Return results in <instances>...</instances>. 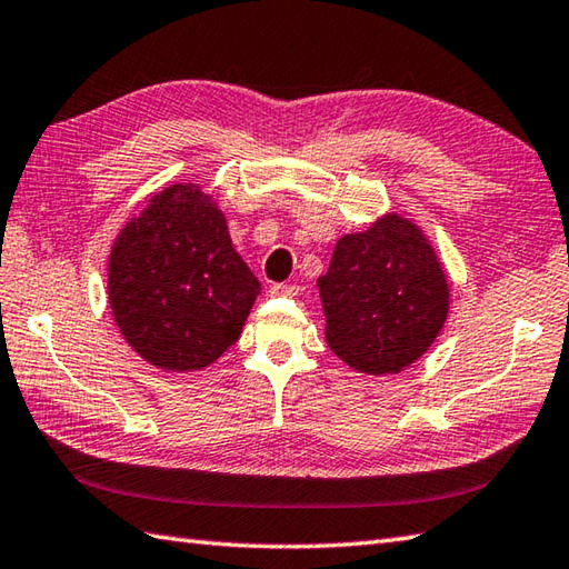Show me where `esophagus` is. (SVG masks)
<instances>
[{
    "label": "esophagus",
    "mask_w": 569,
    "mask_h": 569,
    "mask_svg": "<svg viewBox=\"0 0 569 569\" xmlns=\"http://www.w3.org/2000/svg\"><path fill=\"white\" fill-rule=\"evenodd\" d=\"M270 295H272V297H297V295H299V287H297V284H284V282H280V284H272V287H270Z\"/></svg>",
    "instance_id": "obj_1"
}]
</instances>
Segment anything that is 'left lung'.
Instances as JSON below:
<instances>
[{
	"label": "left lung",
	"instance_id": "8db88e82",
	"mask_svg": "<svg viewBox=\"0 0 569 569\" xmlns=\"http://www.w3.org/2000/svg\"><path fill=\"white\" fill-rule=\"evenodd\" d=\"M317 284L328 348L365 375L407 370L448 319L450 284L436 248L397 211L340 236Z\"/></svg>",
	"mask_w": 569,
	"mask_h": 569
}]
</instances>
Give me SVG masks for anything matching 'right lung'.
<instances>
[{
  "instance_id": "add662e5",
  "label": "right lung",
  "mask_w": 569,
  "mask_h": 569,
  "mask_svg": "<svg viewBox=\"0 0 569 569\" xmlns=\"http://www.w3.org/2000/svg\"><path fill=\"white\" fill-rule=\"evenodd\" d=\"M109 307L126 343L168 372L219 360L260 295L223 211L194 182L156 192L109 252Z\"/></svg>"
}]
</instances>
